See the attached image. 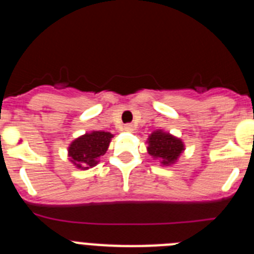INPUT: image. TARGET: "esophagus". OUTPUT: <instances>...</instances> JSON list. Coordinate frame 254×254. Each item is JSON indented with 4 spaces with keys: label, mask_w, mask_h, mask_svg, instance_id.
Wrapping results in <instances>:
<instances>
[{
    "label": "esophagus",
    "mask_w": 254,
    "mask_h": 254,
    "mask_svg": "<svg viewBox=\"0 0 254 254\" xmlns=\"http://www.w3.org/2000/svg\"><path fill=\"white\" fill-rule=\"evenodd\" d=\"M123 129H125L126 132H132V131H134V126L133 125H126L125 127H123Z\"/></svg>",
    "instance_id": "obj_1"
}]
</instances>
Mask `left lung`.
<instances>
[{
  "mask_svg": "<svg viewBox=\"0 0 254 254\" xmlns=\"http://www.w3.org/2000/svg\"><path fill=\"white\" fill-rule=\"evenodd\" d=\"M147 152L152 159L158 160L161 167H172L178 163L181 155L185 152L183 140L164 129H156L149 134L146 140Z\"/></svg>",
  "mask_w": 254,
  "mask_h": 254,
  "instance_id": "left-lung-1",
  "label": "left lung"
}]
</instances>
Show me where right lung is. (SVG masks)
Returning <instances> with one entry per match:
<instances>
[{"mask_svg":"<svg viewBox=\"0 0 254 254\" xmlns=\"http://www.w3.org/2000/svg\"><path fill=\"white\" fill-rule=\"evenodd\" d=\"M114 134L105 131H90L71 141L67 156L73 167L81 170L94 168L102 155L107 152Z\"/></svg>","mask_w":254,"mask_h":254,"instance_id":"obj_1","label":"right lung"}]
</instances>
